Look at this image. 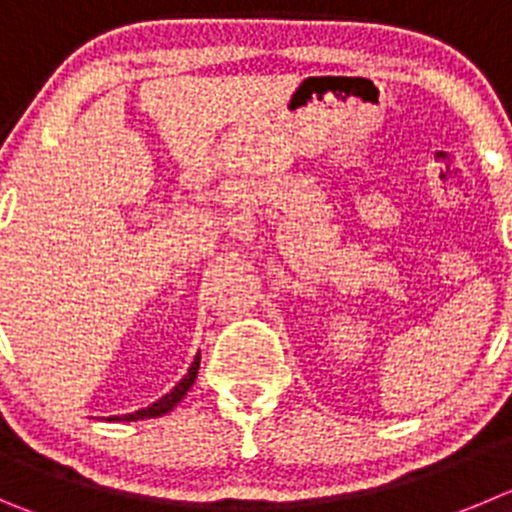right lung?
Returning <instances> with one entry per match:
<instances>
[{
	"instance_id": "add662e5",
	"label": "right lung",
	"mask_w": 512,
	"mask_h": 512,
	"mask_svg": "<svg viewBox=\"0 0 512 512\" xmlns=\"http://www.w3.org/2000/svg\"><path fill=\"white\" fill-rule=\"evenodd\" d=\"M199 353H197V358H194V364H191V369H189V374L184 376V379L179 381V384L174 386V389L169 391V394L166 396H161L159 401H154V404H151V407H146V409H138V412H133V414H126V422H138V419H154V417H164V414H169L171 409L176 407V404H179L181 399H184L186 396V391L191 389V384H194V381H197V374H199Z\"/></svg>"
}]
</instances>
